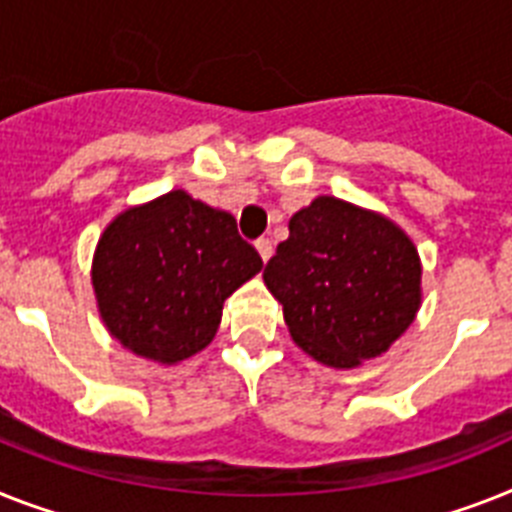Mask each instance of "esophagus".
<instances>
[{"instance_id":"1","label":"esophagus","mask_w":512,"mask_h":512,"mask_svg":"<svg viewBox=\"0 0 512 512\" xmlns=\"http://www.w3.org/2000/svg\"><path fill=\"white\" fill-rule=\"evenodd\" d=\"M256 251H259L261 261L272 259V240H269V238H259V240H256Z\"/></svg>"}]
</instances>
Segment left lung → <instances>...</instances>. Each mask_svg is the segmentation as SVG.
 <instances>
[{
  "mask_svg": "<svg viewBox=\"0 0 512 512\" xmlns=\"http://www.w3.org/2000/svg\"><path fill=\"white\" fill-rule=\"evenodd\" d=\"M264 269L285 324L311 358L353 369L390 350L421 306V259L392 219L335 196L295 211Z\"/></svg>",
  "mask_w": 512,
  "mask_h": 512,
  "instance_id": "obj_1",
  "label": "left lung"
}]
</instances>
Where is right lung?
<instances>
[{"instance_id":"1","label":"right lung","mask_w":512,"mask_h":512,"mask_svg":"<svg viewBox=\"0 0 512 512\" xmlns=\"http://www.w3.org/2000/svg\"><path fill=\"white\" fill-rule=\"evenodd\" d=\"M261 266L232 214L170 190L109 222L91 282L109 335L172 366L214 340L225 301Z\"/></svg>"}]
</instances>
